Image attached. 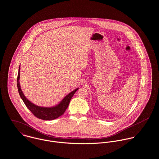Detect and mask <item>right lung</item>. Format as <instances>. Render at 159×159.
Here are the masks:
<instances>
[{"mask_svg": "<svg viewBox=\"0 0 159 159\" xmlns=\"http://www.w3.org/2000/svg\"><path fill=\"white\" fill-rule=\"evenodd\" d=\"M20 79V66L19 69V72L17 75V88L19 95L24 102L26 107L30 110V111L38 119L44 120H54L59 117L61 116L67 109L70 101L75 93V92L79 89V88L75 89L74 90L72 91L68 95H67L63 100L58 104L56 106L52 107H43L37 106L34 103L30 102L24 95L20 85L19 82Z\"/></svg>", "mask_w": 159, "mask_h": 159, "instance_id": "1", "label": "right lung"}]
</instances>
